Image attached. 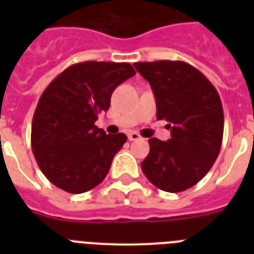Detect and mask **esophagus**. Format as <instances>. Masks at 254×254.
<instances>
[{
	"instance_id": "34e87169",
	"label": "esophagus",
	"mask_w": 254,
	"mask_h": 254,
	"mask_svg": "<svg viewBox=\"0 0 254 254\" xmlns=\"http://www.w3.org/2000/svg\"><path fill=\"white\" fill-rule=\"evenodd\" d=\"M140 138V134L137 133V132H129L128 133V140L129 141H136Z\"/></svg>"
}]
</instances>
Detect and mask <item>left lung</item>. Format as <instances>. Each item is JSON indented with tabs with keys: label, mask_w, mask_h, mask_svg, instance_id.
<instances>
[{
	"label": "left lung",
	"mask_w": 254,
	"mask_h": 254,
	"mask_svg": "<svg viewBox=\"0 0 254 254\" xmlns=\"http://www.w3.org/2000/svg\"><path fill=\"white\" fill-rule=\"evenodd\" d=\"M156 100V118L169 122L170 138H150L141 169L155 187L177 193L197 185L219 155L224 112L214 85L182 61L136 62Z\"/></svg>",
	"instance_id": "left-lung-1"
}]
</instances>
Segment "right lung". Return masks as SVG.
I'll return each mask as SVG.
<instances>
[{
	"mask_svg": "<svg viewBox=\"0 0 254 254\" xmlns=\"http://www.w3.org/2000/svg\"><path fill=\"white\" fill-rule=\"evenodd\" d=\"M121 62L86 61L61 72L38 102L31 123V149L51 183L68 193H84L107 177L125 133L107 134L95 126L118 85L134 75Z\"/></svg>",
	"mask_w": 254,
	"mask_h": 254,
	"instance_id": "right-lung-1",
	"label": "right lung"
}]
</instances>
